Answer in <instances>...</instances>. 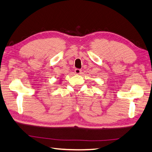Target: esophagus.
I'll list each match as a JSON object with an SVG mask.
<instances>
[{"mask_svg":"<svg viewBox=\"0 0 152 152\" xmlns=\"http://www.w3.org/2000/svg\"><path fill=\"white\" fill-rule=\"evenodd\" d=\"M75 74L77 75H79L81 73V70L79 69H75Z\"/></svg>","mask_w":152,"mask_h":152,"instance_id":"obj_1","label":"esophagus"}]
</instances>
